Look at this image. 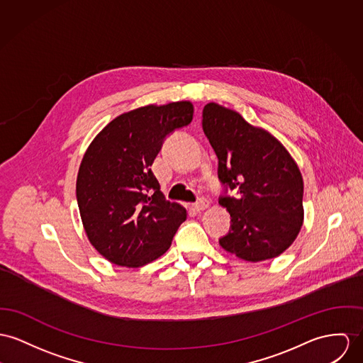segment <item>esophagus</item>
<instances>
[{
    "mask_svg": "<svg viewBox=\"0 0 363 363\" xmlns=\"http://www.w3.org/2000/svg\"><path fill=\"white\" fill-rule=\"evenodd\" d=\"M208 206H210V201H208L207 199L201 197L199 201H196L195 204H194V210H196V211H203V210H206Z\"/></svg>",
    "mask_w": 363,
    "mask_h": 363,
    "instance_id": "34e87169",
    "label": "esophagus"
}]
</instances>
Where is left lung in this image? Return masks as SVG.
<instances>
[{
  "instance_id": "left-lung-1",
  "label": "left lung",
  "mask_w": 363,
  "mask_h": 363,
  "mask_svg": "<svg viewBox=\"0 0 363 363\" xmlns=\"http://www.w3.org/2000/svg\"><path fill=\"white\" fill-rule=\"evenodd\" d=\"M203 131L218 157L220 181L238 192L218 201L232 221L221 247L250 262L278 257L304 223L297 163L272 134L218 104L204 106Z\"/></svg>"
}]
</instances>
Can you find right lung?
<instances>
[{
    "instance_id": "obj_1",
    "label": "right lung",
    "mask_w": 363,
    "mask_h": 363,
    "mask_svg": "<svg viewBox=\"0 0 363 363\" xmlns=\"http://www.w3.org/2000/svg\"><path fill=\"white\" fill-rule=\"evenodd\" d=\"M194 118L189 101L123 113L84 153L76 195L89 243L108 261L146 265L169 249L186 210L166 200L150 166L163 140Z\"/></svg>"
}]
</instances>
